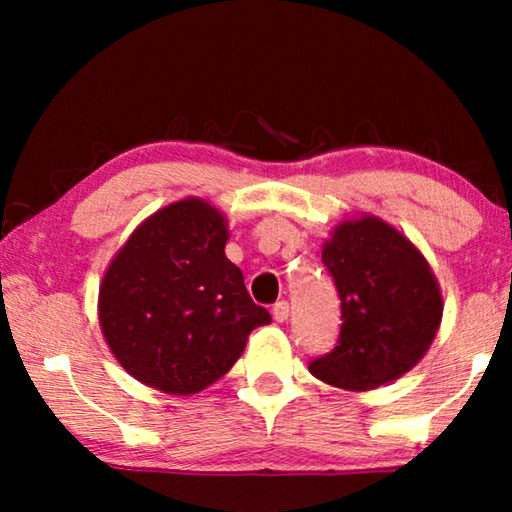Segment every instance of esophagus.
<instances>
[{
    "mask_svg": "<svg viewBox=\"0 0 512 512\" xmlns=\"http://www.w3.org/2000/svg\"><path fill=\"white\" fill-rule=\"evenodd\" d=\"M273 318L277 323H284V320H289V302L287 300H280L273 305Z\"/></svg>",
    "mask_w": 512,
    "mask_h": 512,
    "instance_id": "1",
    "label": "esophagus"
}]
</instances>
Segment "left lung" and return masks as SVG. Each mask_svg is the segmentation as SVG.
I'll use <instances>...</instances> for the list:
<instances>
[{
	"instance_id": "1",
	"label": "left lung",
	"mask_w": 512,
	"mask_h": 512,
	"mask_svg": "<svg viewBox=\"0 0 512 512\" xmlns=\"http://www.w3.org/2000/svg\"><path fill=\"white\" fill-rule=\"evenodd\" d=\"M341 300L339 341L309 370L345 391H372L409 372L429 350L443 298L418 248L391 225L345 221L323 248Z\"/></svg>"
}]
</instances>
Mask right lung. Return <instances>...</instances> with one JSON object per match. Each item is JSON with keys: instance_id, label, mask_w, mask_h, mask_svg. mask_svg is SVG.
<instances>
[{"instance_id": "right-lung-1", "label": "right lung", "mask_w": 512, "mask_h": 512, "mask_svg": "<svg viewBox=\"0 0 512 512\" xmlns=\"http://www.w3.org/2000/svg\"><path fill=\"white\" fill-rule=\"evenodd\" d=\"M228 228L198 198L155 212L112 259L99 323L112 354L146 386L192 395L221 379L271 314L225 257Z\"/></svg>"}]
</instances>
